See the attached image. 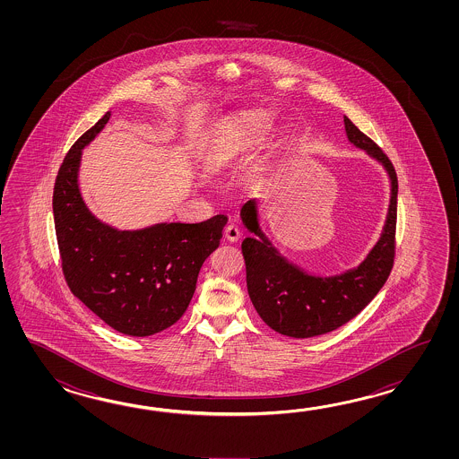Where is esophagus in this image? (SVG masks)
<instances>
[{"instance_id":"1","label":"esophagus","mask_w":459,"mask_h":459,"mask_svg":"<svg viewBox=\"0 0 459 459\" xmlns=\"http://www.w3.org/2000/svg\"><path fill=\"white\" fill-rule=\"evenodd\" d=\"M225 238L228 239V241H231V243H236L239 238H241V231H239V228L238 226L233 225H228L225 228Z\"/></svg>"}]
</instances>
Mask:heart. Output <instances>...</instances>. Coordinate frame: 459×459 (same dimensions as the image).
Wrapping results in <instances>:
<instances>
[{
  "mask_svg": "<svg viewBox=\"0 0 459 459\" xmlns=\"http://www.w3.org/2000/svg\"><path fill=\"white\" fill-rule=\"evenodd\" d=\"M267 127V117L261 113H244L221 121L215 127L206 147V160L210 166L228 164L246 149L254 146Z\"/></svg>",
  "mask_w": 459,
  "mask_h": 459,
  "instance_id": "b5f03b06",
  "label": "heart"
}]
</instances>
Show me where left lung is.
Segmentation results:
<instances>
[{
    "instance_id": "left-lung-1",
    "label": "left lung",
    "mask_w": 459,
    "mask_h": 459,
    "mask_svg": "<svg viewBox=\"0 0 459 459\" xmlns=\"http://www.w3.org/2000/svg\"><path fill=\"white\" fill-rule=\"evenodd\" d=\"M344 129L350 143L382 164L390 180L389 212L381 238L358 267L330 277L305 273L263 233L255 198L241 208L244 226L253 233L241 244L249 299L265 325L290 338L320 336L350 322L381 290L394 265L399 192L395 169L381 147L348 117Z\"/></svg>"
}]
</instances>
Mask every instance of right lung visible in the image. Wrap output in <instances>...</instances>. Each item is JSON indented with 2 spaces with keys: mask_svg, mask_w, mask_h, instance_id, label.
Here are the masks:
<instances>
[{
  "mask_svg": "<svg viewBox=\"0 0 459 459\" xmlns=\"http://www.w3.org/2000/svg\"><path fill=\"white\" fill-rule=\"evenodd\" d=\"M108 111L70 147L56 178L52 208L62 271L72 293L127 336L162 332L186 313L206 257L228 218L117 230L88 210L78 188L82 149L109 121Z\"/></svg>",
  "mask_w": 459,
  "mask_h": 459,
  "instance_id": "obj_1",
  "label": "right lung"
}]
</instances>
